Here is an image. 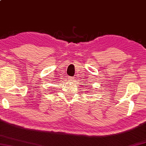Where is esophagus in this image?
Returning <instances> with one entry per match:
<instances>
[{"label": "esophagus", "mask_w": 146, "mask_h": 146, "mask_svg": "<svg viewBox=\"0 0 146 146\" xmlns=\"http://www.w3.org/2000/svg\"><path fill=\"white\" fill-rule=\"evenodd\" d=\"M74 79V77H72V76H68V80H69V81H73Z\"/></svg>", "instance_id": "1"}]
</instances>
